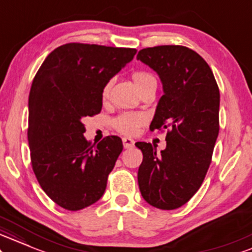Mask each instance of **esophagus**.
Listing matches in <instances>:
<instances>
[{"mask_svg":"<svg viewBox=\"0 0 252 252\" xmlns=\"http://www.w3.org/2000/svg\"><path fill=\"white\" fill-rule=\"evenodd\" d=\"M123 144H124V147L125 149H129V147H133V145H134V140L131 138H123Z\"/></svg>","mask_w":252,"mask_h":252,"instance_id":"1","label":"esophagus"}]
</instances>
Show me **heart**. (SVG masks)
<instances>
[{"mask_svg": "<svg viewBox=\"0 0 252 252\" xmlns=\"http://www.w3.org/2000/svg\"><path fill=\"white\" fill-rule=\"evenodd\" d=\"M133 81H134L135 86L138 87V90L140 91L145 85H147L149 82H153L157 80L155 76L151 73L143 72V70H138V72L133 73ZM112 82H108L107 85L103 87L102 90V99L106 100L109 95V92H111ZM146 123V117L144 114L140 113H123L119 117H117L113 120V126L118 132L123 133V134H135L139 131L141 126Z\"/></svg>", "mask_w": 252, "mask_h": 252, "instance_id": "1", "label": "heart"}]
</instances>
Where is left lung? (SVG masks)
I'll list each match as a JSON object with an SVG mask.
<instances>
[{
  "instance_id": "8db88e82",
  "label": "left lung",
  "mask_w": 252,
  "mask_h": 252,
  "mask_svg": "<svg viewBox=\"0 0 252 252\" xmlns=\"http://www.w3.org/2000/svg\"><path fill=\"white\" fill-rule=\"evenodd\" d=\"M138 60L158 73L164 95L150 129H167L166 149L157 153L150 143L143 152L138 184L150 205L174 210L199 190L220 133V88L211 68L184 46H157L139 50Z\"/></svg>"
}]
</instances>
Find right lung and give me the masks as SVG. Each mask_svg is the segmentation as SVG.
Masks as SVG:
<instances>
[{
	"label": "right lung",
	"instance_id": "add662e5",
	"mask_svg": "<svg viewBox=\"0 0 252 252\" xmlns=\"http://www.w3.org/2000/svg\"><path fill=\"white\" fill-rule=\"evenodd\" d=\"M137 49L66 43L47 56L29 93L28 143L38 184L69 211L102 197L108 174L123 151L119 137L91 144L84 119L99 114L102 90Z\"/></svg>",
	"mask_w": 252,
	"mask_h": 252
}]
</instances>
